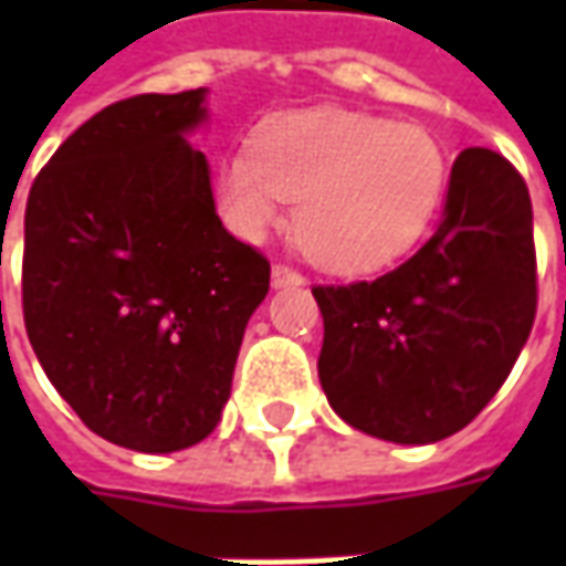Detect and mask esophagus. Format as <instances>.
Returning a JSON list of instances; mask_svg holds the SVG:
<instances>
[{"label": "esophagus", "mask_w": 566, "mask_h": 566, "mask_svg": "<svg viewBox=\"0 0 566 566\" xmlns=\"http://www.w3.org/2000/svg\"><path fill=\"white\" fill-rule=\"evenodd\" d=\"M303 279H300V272H294L291 266H284V263H275L272 266V287L279 291V287H294V284H300Z\"/></svg>", "instance_id": "esophagus-1"}]
</instances>
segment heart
Masks as SVG:
<instances>
[{"mask_svg":"<svg viewBox=\"0 0 566 566\" xmlns=\"http://www.w3.org/2000/svg\"><path fill=\"white\" fill-rule=\"evenodd\" d=\"M449 181L446 150L424 127L312 108L260 129L218 175L223 221L263 239L296 202L294 233L333 272H376L418 245Z\"/></svg>","mask_w":566,"mask_h":566,"instance_id":"heart-1","label":"heart"}]
</instances>
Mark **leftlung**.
Segmentation results:
<instances>
[{
  "label": "left lung",
  "instance_id": "1",
  "mask_svg": "<svg viewBox=\"0 0 566 566\" xmlns=\"http://www.w3.org/2000/svg\"><path fill=\"white\" fill-rule=\"evenodd\" d=\"M321 388L345 424L427 446L473 421L522 355L536 315L534 211L488 148L451 166L437 233L373 282L312 287Z\"/></svg>",
  "mask_w": 566,
  "mask_h": 566
}]
</instances>
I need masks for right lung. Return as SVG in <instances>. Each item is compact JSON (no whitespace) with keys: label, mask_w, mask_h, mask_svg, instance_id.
<instances>
[{"label":"right lung","mask_w":566,"mask_h":566,"mask_svg":"<svg viewBox=\"0 0 566 566\" xmlns=\"http://www.w3.org/2000/svg\"><path fill=\"white\" fill-rule=\"evenodd\" d=\"M209 91L93 115L44 166L23 221V318L60 397L115 446H197L230 400L270 263L223 230L206 154Z\"/></svg>","instance_id":"1"}]
</instances>
